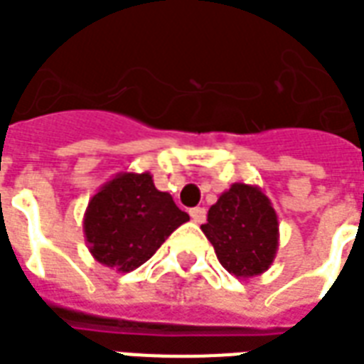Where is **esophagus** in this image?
I'll list each match as a JSON object with an SVG mask.
<instances>
[{"instance_id":"1","label":"esophagus","mask_w":364,"mask_h":364,"mask_svg":"<svg viewBox=\"0 0 364 364\" xmlns=\"http://www.w3.org/2000/svg\"><path fill=\"white\" fill-rule=\"evenodd\" d=\"M189 215H191V219L195 223H205V219H207V211L203 207H195V209L189 211Z\"/></svg>"}]
</instances>
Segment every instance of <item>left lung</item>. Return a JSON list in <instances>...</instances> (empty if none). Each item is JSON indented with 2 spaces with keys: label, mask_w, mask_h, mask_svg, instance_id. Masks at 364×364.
Masks as SVG:
<instances>
[{
  "label": "left lung",
  "mask_w": 364,
  "mask_h": 364,
  "mask_svg": "<svg viewBox=\"0 0 364 364\" xmlns=\"http://www.w3.org/2000/svg\"><path fill=\"white\" fill-rule=\"evenodd\" d=\"M219 263L237 279L263 275L279 249V219L261 187L233 183L201 225Z\"/></svg>",
  "instance_id": "obj_1"
}]
</instances>
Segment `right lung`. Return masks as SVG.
Returning <instances> with one entry per match:
<instances>
[{
	"label": "right lung",
	"mask_w": 364,
	"mask_h": 364,
	"mask_svg": "<svg viewBox=\"0 0 364 364\" xmlns=\"http://www.w3.org/2000/svg\"><path fill=\"white\" fill-rule=\"evenodd\" d=\"M187 221L189 215L155 187L151 173H117L89 199L83 233L95 261L129 273Z\"/></svg>",
	"instance_id": "add662e5"
}]
</instances>
